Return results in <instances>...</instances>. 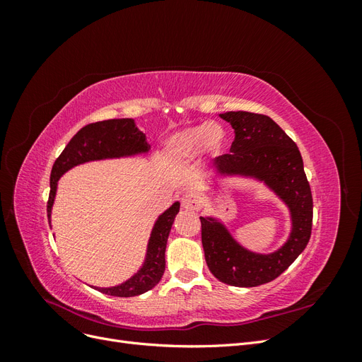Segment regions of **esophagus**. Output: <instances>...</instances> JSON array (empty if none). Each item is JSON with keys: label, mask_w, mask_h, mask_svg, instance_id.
I'll use <instances>...</instances> for the list:
<instances>
[{"label": "esophagus", "mask_w": 362, "mask_h": 362, "mask_svg": "<svg viewBox=\"0 0 362 362\" xmlns=\"http://www.w3.org/2000/svg\"><path fill=\"white\" fill-rule=\"evenodd\" d=\"M181 205L185 210H199L202 206V199L198 193H185L181 198Z\"/></svg>", "instance_id": "esophagus-1"}]
</instances>
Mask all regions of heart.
<instances>
[{
  "instance_id": "heart-1",
  "label": "heart",
  "mask_w": 362,
  "mask_h": 362,
  "mask_svg": "<svg viewBox=\"0 0 362 362\" xmlns=\"http://www.w3.org/2000/svg\"><path fill=\"white\" fill-rule=\"evenodd\" d=\"M228 145V134L222 125L202 122L173 133L164 141V154L172 161H185L199 152L211 157L222 156Z\"/></svg>"
}]
</instances>
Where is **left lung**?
I'll list each match as a JSON object with an SVG mask.
<instances>
[{
	"label": "left lung",
	"mask_w": 362,
	"mask_h": 362,
	"mask_svg": "<svg viewBox=\"0 0 362 362\" xmlns=\"http://www.w3.org/2000/svg\"><path fill=\"white\" fill-rule=\"evenodd\" d=\"M235 139L229 154L214 160L221 177H245L264 182L288 206L291 233L272 254H257L240 245L216 217H199L206 266L223 284L257 287L276 279L306 247L313 228V196L303 161L294 141L264 115L226 112Z\"/></svg>",
	"instance_id": "8db88e82"
}]
</instances>
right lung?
<instances>
[{
    "label": "right lung",
    "mask_w": 362,
    "mask_h": 362,
    "mask_svg": "<svg viewBox=\"0 0 362 362\" xmlns=\"http://www.w3.org/2000/svg\"><path fill=\"white\" fill-rule=\"evenodd\" d=\"M149 145L146 136L136 127L134 119H108L103 122H95L83 127L76 133L66 148L63 149L60 157L56 160L51 170L49 178V199L47 205L48 221L51 222V210L56 199L57 182L63 173L83 163L133 157L146 154ZM180 211V202H175L166 211L158 216L151 231L148 242L146 257L144 264L125 282L115 287H95L104 294L116 296V298H131V296L144 294L154 288L160 282L164 267H166V245L175 216Z\"/></svg>",
    "instance_id": "obj_1"
}]
</instances>
